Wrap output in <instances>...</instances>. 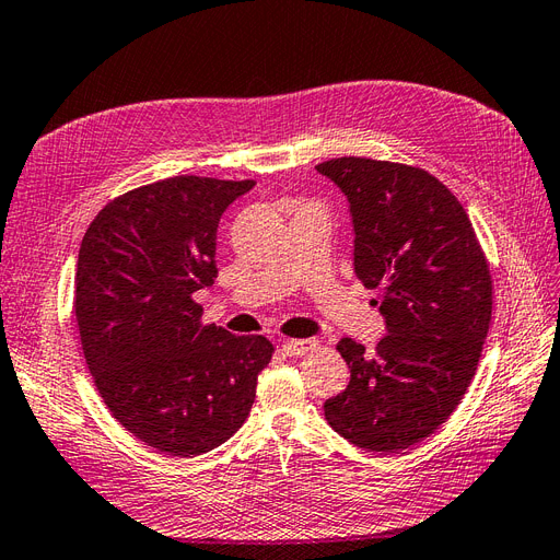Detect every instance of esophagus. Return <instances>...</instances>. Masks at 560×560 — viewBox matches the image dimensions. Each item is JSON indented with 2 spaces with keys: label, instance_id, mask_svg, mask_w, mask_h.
<instances>
[{
  "label": "esophagus",
  "instance_id": "1",
  "mask_svg": "<svg viewBox=\"0 0 560 560\" xmlns=\"http://www.w3.org/2000/svg\"><path fill=\"white\" fill-rule=\"evenodd\" d=\"M319 343L315 338H296V341H282V352L290 354V358H296V354H306L311 350H315Z\"/></svg>",
  "mask_w": 560,
  "mask_h": 560
}]
</instances>
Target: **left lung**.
Returning a JSON list of instances; mask_svg holds the SVG:
<instances>
[{
    "label": "left lung",
    "mask_w": 560,
    "mask_h": 560,
    "mask_svg": "<svg viewBox=\"0 0 560 560\" xmlns=\"http://www.w3.org/2000/svg\"><path fill=\"white\" fill-rule=\"evenodd\" d=\"M315 167L350 202L354 276L381 290L387 329L374 352L338 341L350 383L325 401V416L350 444L397 453L430 436L465 397L493 280L460 200L422 167L360 156Z\"/></svg>",
    "instance_id": "1"
}]
</instances>
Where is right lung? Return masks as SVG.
<instances>
[{"label":"right lung","mask_w":560,"mask_h":560,"mask_svg":"<svg viewBox=\"0 0 560 560\" xmlns=\"http://www.w3.org/2000/svg\"><path fill=\"white\" fill-rule=\"evenodd\" d=\"M252 179L196 175L140 186L97 212L81 241L74 315L112 416L147 446L194 457L249 416L273 358L264 336L200 325L194 294L217 278V226Z\"/></svg>","instance_id":"obj_1"}]
</instances>
